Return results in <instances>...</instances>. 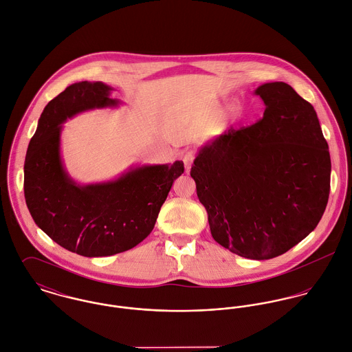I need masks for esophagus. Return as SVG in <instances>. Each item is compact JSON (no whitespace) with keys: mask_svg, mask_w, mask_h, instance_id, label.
<instances>
[{"mask_svg":"<svg viewBox=\"0 0 352 352\" xmlns=\"http://www.w3.org/2000/svg\"><path fill=\"white\" fill-rule=\"evenodd\" d=\"M195 151H192V150H189V151H186L184 155H182V160H184V164H185V170H186V173H189L190 171V168H192V164H193V160H195Z\"/></svg>","mask_w":352,"mask_h":352,"instance_id":"obj_1","label":"esophagus"}]
</instances>
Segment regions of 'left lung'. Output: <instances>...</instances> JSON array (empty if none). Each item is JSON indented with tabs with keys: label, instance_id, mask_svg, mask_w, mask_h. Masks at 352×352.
I'll use <instances>...</instances> for the list:
<instances>
[{
	"label": "left lung",
	"instance_id": "left-lung-1",
	"mask_svg": "<svg viewBox=\"0 0 352 352\" xmlns=\"http://www.w3.org/2000/svg\"><path fill=\"white\" fill-rule=\"evenodd\" d=\"M263 118L199 147L190 175L213 239L239 256L272 259L317 227L331 157L312 105L285 82L254 91Z\"/></svg>",
	"mask_w": 352,
	"mask_h": 352
}]
</instances>
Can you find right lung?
Wrapping results in <instances>:
<instances>
[{"mask_svg": "<svg viewBox=\"0 0 352 352\" xmlns=\"http://www.w3.org/2000/svg\"><path fill=\"white\" fill-rule=\"evenodd\" d=\"M113 87L82 80L51 100L39 118L24 163V195L36 226L63 248L87 258L111 256L143 241L157 223L184 162L131 166L118 178L78 184L60 151L63 124L79 113L118 108Z\"/></svg>", "mask_w": 352, "mask_h": 352, "instance_id": "add662e5", "label": "right lung"}]
</instances>
